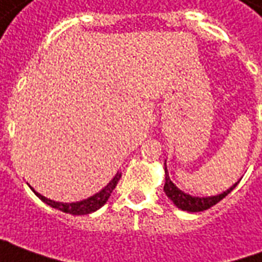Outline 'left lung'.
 <instances>
[{
  "label": "left lung",
  "mask_w": 262,
  "mask_h": 262,
  "mask_svg": "<svg viewBox=\"0 0 262 262\" xmlns=\"http://www.w3.org/2000/svg\"><path fill=\"white\" fill-rule=\"evenodd\" d=\"M164 170H165V184H164L165 195L170 198L176 206H178V208L182 209V210H187V212H202V210H206V209L212 208L213 205L220 202L223 198L227 196V195H229V193H230L237 185V184H234L230 189H227L226 192L220 193V195H216V196H208V198L191 196V195H188V193L182 192L181 189H178V188L171 182L170 177H168V172H167V167H164Z\"/></svg>",
  "instance_id": "left-lung-1"
}]
</instances>
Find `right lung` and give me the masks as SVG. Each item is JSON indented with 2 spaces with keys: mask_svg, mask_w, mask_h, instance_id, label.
Segmentation results:
<instances>
[{
  "mask_svg": "<svg viewBox=\"0 0 262 262\" xmlns=\"http://www.w3.org/2000/svg\"><path fill=\"white\" fill-rule=\"evenodd\" d=\"M120 180V172H118L116 176L114 177V180L109 182L106 187L103 188L102 191H99L98 193H95L94 196L88 198V199H84V201H80V202H74V203H61V202H54L52 199H48V198L42 196L40 193H37L36 191H33V188H31L33 192L36 193V196L39 199H42L43 202L50 205L52 208L59 209L61 212L70 214H88L95 212L98 209L103 206V203H106V201L111 196V193L116 187V184Z\"/></svg>",
  "mask_w": 262,
  "mask_h": 262,
  "instance_id": "add662e5",
  "label": "right lung"
}]
</instances>
